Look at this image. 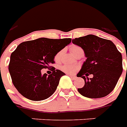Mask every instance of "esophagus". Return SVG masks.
Listing matches in <instances>:
<instances>
[{
    "instance_id": "1",
    "label": "esophagus",
    "mask_w": 127,
    "mask_h": 127,
    "mask_svg": "<svg viewBox=\"0 0 127 127\" xmlns=\"http://www.w3.org/2000/svg\"><path fill=\"white\" fill-rule=\"evenodd\" d=\"M69 76H70V77L71 78H72V79H73V80H76V78H77V77H76V76H72V75H69Z\"/></svg>"
}]
</instances>
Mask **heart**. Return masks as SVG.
Returning a JSON list of instances; mask_svg holds the SVG:
<instances>
[{"mask_svg": "<svg viewBox=\"0 0 127 127\" xmlns=\"http://www.w3.org/2000/svg\"><path fill=\"white\" fill-rule=\"evenodd\" d=\"M70 51L72 52L74 55H77L78 54L80 53H82L83 52V49L81 47L78 46H76V45H72L70 46ZM63 50H61L57 53V54L55 55L54 57V60L56 62H58L60 61L61 57L62 56V54H63ZM78 66L75 65H68V64H64V65L62 66L61 67V70L62 71H63L64 72L67 73V74H74V72H76V71L78 70Z\"/></svg>", "mask_w": 127, "mask_h": 127, "instance_id": "1", "label": "heart"}]
</instances>
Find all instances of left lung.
<instances>
[{
  "mask_svg": "<svg viewBox=\"0 0 127 127\" xmlns=\"http://www.w3.org/2000/svg\"><path fill=\"white\" fill-rule=\"evenodd\" d=\"M83 49L87 59L77 76L85 81L78 89L81 95L91 98L104 97L115 88L123 72L122 55L111 40L93 34L72 40ZM93 74L94 77H87ZM86 78H85V77Z\"/></svg>",
  "mask_w": 127,
  "mask_h": 127,
  "instance_id": "left-lung-1",
  "label": "left lung"
}]
</instances>
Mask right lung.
<instances>
[{"mask_svg": "<svg viewBox=\"0 0 127 127\" xmlns=\"http://www.w3.org/2000/svg\"><path fill=\"white\" fill-rule=\"evenodd\" d=\"M71 38L49 39L40 38L21 43L10 56L8 70L12 83L24 97L34 101L51 96L58 86L62 76L65 75L51 66L54 57L71 42ZM52 67L48 76L41 70Z\"/></svg>", "mask_w": 127, "mask_h": 127, "instance_id": "obj_1", "label": "right lung"}]
</instances>
